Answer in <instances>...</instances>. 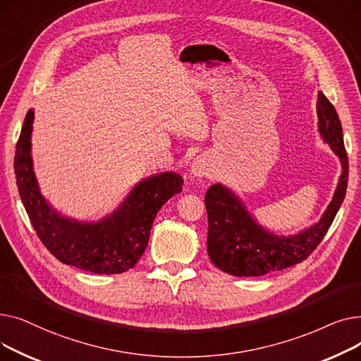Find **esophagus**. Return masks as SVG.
I'll use <instances>...</instances> for the list:
<instances>
[{
	"mask_svg": "<svg viewBox=\"0 0 361 361\" xmlns=\"http://www.w3.org/2000/svg\"><path fill=\"white\" fill-rule=\"evenodd\" d=\"M192 174L196 177H204L207 174V164L202 158H197L192 164Z\"/></svg>",
	"mask_w": 361,
	"mask_h": 361,
	"instance_id": "34e87169",
	"label": "esophagus"
}]
</instances>
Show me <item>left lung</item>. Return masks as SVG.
I'll return each mask as SVG.
<instances>
[{
    "label": "left lung",
    "instance_id": "obj_1",
    "mask_svg": "<svg viewBox=\"0 0 361 361\" xmlns=\"http://www.w3.org/2000/svg\"><path fill=\"white\" fill-rule=\"evenodd\" d=\"M319 131L343 164L336 192L320 221L297 235L276 237L259 226L243 203L221 184L207 188V253L224 272L234 276H260L306 260L326 235L343 204L348 184V157L343 127L335 106L324 93H317Z\"/></svg>",
    "mask_w": 361,
    "mask_h": 361
}]
</instances>
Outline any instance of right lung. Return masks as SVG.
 I'll use <instances>...</instances> for the list:
<instances>
[{
    "label": "right lung",
    "instance_id": "right-lung-1",
    "mask_svg": "<svg viewBox=\"0 0 361 361\" xmlns=\"http://www.w3.org/2000/svg\"><path fill=\"white\" fill-rule=\"evenodd\" d=\"M33 111H27L16 145L18 195L42 244L60 262L93 274H123L143 255L162 204L181 192L183 178L164 173L139 183L120 209L98 224H82L52 211L37 188L30 159Z\"/></svg>",
    "mask_w": 361,
    "mask_h": 361
}]
</instances>
